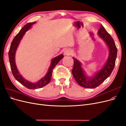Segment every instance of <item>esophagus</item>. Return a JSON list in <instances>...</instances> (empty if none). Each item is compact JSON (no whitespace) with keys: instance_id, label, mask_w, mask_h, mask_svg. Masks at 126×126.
<instances>
[{"instance_id":"1","label":"esophagus","mask_w":126,"mask_h":126,"mask_svg":"<svg viewBox=\"0 0 126 126\" xmlns=\"http://www.w3.org/2000/svg\"><path fill=\"white\" fill-rule=\"evenodd\" d=\"M72 54V51L70 49H66L64 51V54L66 55H70Z\"/></svg>"}]
</instances>
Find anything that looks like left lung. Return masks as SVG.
Returning a JSON list of instances; mask_svg holds the SVG:
<instances>
[{
	"mask_svg": "<svg viewBox=\"0 0 126 126\" xmlns=\"http://www.w3.org/2000/svg\"><path fill=\"white\" fill-rule=\"evenodd\" d=\"M98 32L99 35L108 45L109 49L108 59L104 67L98 71L93 78L87 79L82 69L81 63L76 58H73L74 67L72 69V75L79 85L87 88H94L99 86L111 75L115 66L117 49L113 39L102 25L100 26Z\"/></svg>",
	"mask_w": 126,
	"mask_h": 126,
	"instance_id": "left-lung-1",
	"label": "left lung"
}]
</instances>
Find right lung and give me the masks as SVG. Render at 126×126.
Returning a JSON list of instances; mask_svg holds the SVG:
<instances>
[{"mask_svg":"<svg viewBox=\"0 0 126 126\" xmlns=\"http://www.w3.org/2000/svg\"><path fill=\"white\" fill-rule=\"evenodd\" d=\"M35 22H29V23L27 24L25 26H24V27L20 30V32H19L17 35L15 37L12 42H11L9 51L8 52L10 68L15 78L21 84L24 85L25 87L30 89L40 88H42L44 86L47 85L48 83L50 82L51 80L53 69H54V68L57 65V63L59 62V61L63 57V55H60L53 59L52 60L51 65L49 68L47 74L44 78L41 79L40 80H39L37 82H30L29 81L26 80L25 79L22 78V76L20 75L19 73V72L17 69L16 63H15V53H16V50L19 44L20 43V41L22 37H23L25 32L26 31H27V30L31 27L32 26L35 24Z\"/></svg>","mask_w":126,"mask_h":126,"instance_id":"1","label":"right lung"}]
</instances>
